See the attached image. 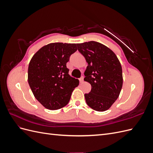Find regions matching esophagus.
Returning <instances> with one entry per match:
<instances>
[{"label":"esophagus","instance_id":"1","mask_svg":"<svg viewBox=\"0 0 153 153\" xmlns=\"http://www.w3.org/2000/svg\"><path fill=\"white\" fill-rule=\"evenodd\" d=\"M84 76H82L80 78V79H79V80H80V82L81 83V84H82V83H83V82H84Z\"/></svg>","mask_w":153,"mask_h":153}]
</instances>
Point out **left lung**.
Returning a JSON list of instances; mask_svg holds the SVG:
<instances>
[{
  "label": "left lung",
  "instance_id": "8db88e82",
  "mask_svg": "<svg viewBox=\"0 0 153 153\" xmlns=\"http://www.w3.org/2000/svg\"><path fill=\"white\" fill-rule=\"evenodd\" d=\"M76 45L88 63L84 81L91 85V91L84 95L86 103L93 110L103 112L110 108L121 92V63L116 55L103 44L92 41Z\"/></svg>",
  "mask_w": 153,
  "mask_h": 153
}]
</instances>
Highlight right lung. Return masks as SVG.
Wrapping results in <instances>:
<instances>
[{
	"label": "right lung",
	"instance_id": "add662e5",
	"mask_svg": "<svg viewBox=\"0 0 153 153\" xmlns=\"http://www.w3.org/2000/svg\"><path fill=\"white\" fill-rule=\"evenodd\" d=\"M76 44L53 43L40 48L31 59L28 82L36 99L46 108L65 106L79 80L69 75L66 63Z\"/></svg>",
	"mask_w": 153,
	"mask_h": 153
}]
</instances>
